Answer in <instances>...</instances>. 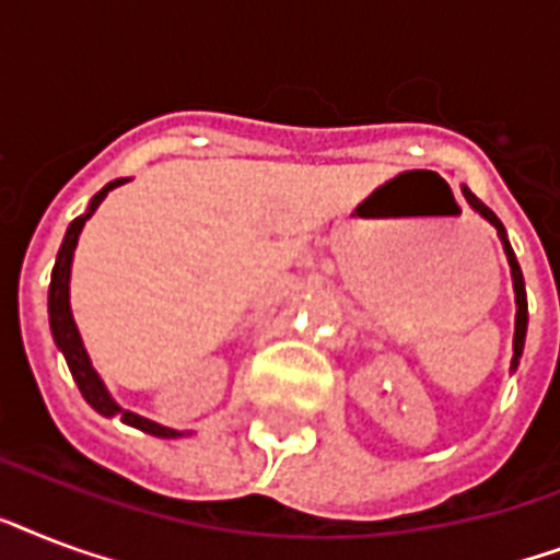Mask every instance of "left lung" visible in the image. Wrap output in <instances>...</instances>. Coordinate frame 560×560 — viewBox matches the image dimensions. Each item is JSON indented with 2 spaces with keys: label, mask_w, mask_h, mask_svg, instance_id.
<instances>
[{
  "label": "left lung",
  "mask_w": 560,
  "mask_h": 560,
  "mask_svg": "<svg viewBox=\"0 0 560 560\" xmlns=\"http://www.w3.org/2000/svg\"><path fill=\"white\" fill-rule=\"evenodd\" d=\"M465 191V197H468V202L474 206V209L482 214V218L491 223V226L497 229V235H500V241H503V249H505V258H509V267H512V284H514V302H517V316H514V358H512V369L521 366V354H523V342H526V325H529V307H526V284H523V272H521V264H517V258H514V249L512 244H509V237H505V229L503 223H500V218H497L494 211L488 209L486 202L479 200L477 194H470L468 188H462Z\"/></svg>",
  "instance_id": "left-lung-1"
}]
</instances>
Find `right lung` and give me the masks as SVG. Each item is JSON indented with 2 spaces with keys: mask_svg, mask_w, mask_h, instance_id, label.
<instances>
[{
  "mask_svg": "<svg viewBox=\"0 0 560 560\" xmlns=\"http://www.w3.org/2000/svg\"><path fill=\"white\" fill-rule=\"evenodd\" d=\"M127 179H113L109 186L101 188L95 197L90 200V209L83 211L81 218H74L66 229V237L63 244H60V253H57V261H55V270H51V284H48V325H51V337H55L57 349L63 351L66 358V366L72 372L74 383H78V389L81 395L86 398L92 409H98L101 416H121V421L136 430H142V433H151V435H160V439H177L183 435L179 430H171V427H162L151 418H142L130 412V409H121L116 400L109 398L107 386L104 381L98 377V372L92 369L90 363V354L83 349V340L81 334H78V325L72 319V307H69V276H72V258H74V246H78V235H81L83 223L95 214L104 197H107L113 188L125 186Z\"/></svg>",
  "mask_w": 560,
  "mask_h": 560,
  "instance_id": "add662e5",
  "label": "right lung"
}]
</instances>
